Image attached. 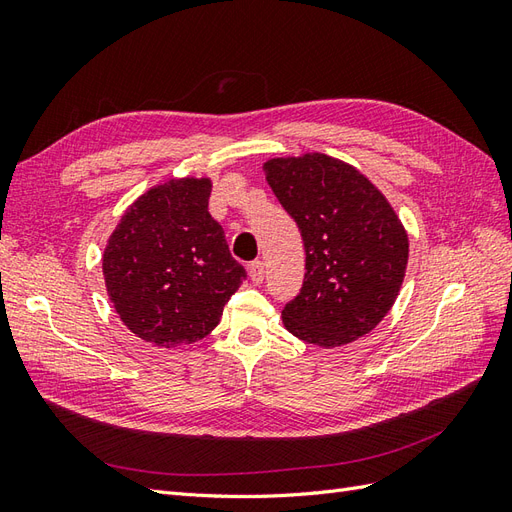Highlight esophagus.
I'll return each mask as SVG.
<instances>
[{
    "label": "esophagus",
    "instance_id": "34e87169",
    "mask_svg": "<svg viewBox=\"0 0 512 512\" xmlns=\"http://www.w3.org/2000/svg\"><path fill=\"white\" fill-rule=\"evenodd\" d=\"M247 273H250V280L254 284H262V280H265V265H262L260 260H254L250 262V267H247Z\"/></svg>",
    "mask_w": 512,
    "mask_h": 512
}]
</instances>
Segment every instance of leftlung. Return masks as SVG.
Returning a JSON list of instances; mask_svg holds the SVG:
<instances>
[{
    "instance_id": "1",
    "label": "left lung",
    "mask_w": 512,
    "mask_h": 512,
    "mask_svg": "<svg viewBox=\"0 0 512 512\" xmlns=\"http://www.w3.org/2000/svg\"><path fill=\"white\" fill-rule=\"evenodd\" d=\"M262 170L305 245L303 288L284 307V327L322 348L376 329L408 267V232L389 200L361 170L324 153L271 158Z\"/></svg>"
}]
</instances>
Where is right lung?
Instances as JSON below:
<instances>
[{"mask_svg":"<svg viewBox=\"0 0 512 512\" xmlns=\"http://www.w3.org/2000/svg\"><path fill=\"white\" fill-rule=\"evenodd\" d=\"M211 179L153 185L121 215L102 254L108 299L145 342L177 348L207 337L245 280L209 213Z\"/></svg>","mask_w":512,"mask_h":512,"instance_id":"right-lung-1","label":"right lung"}]
</instances>
